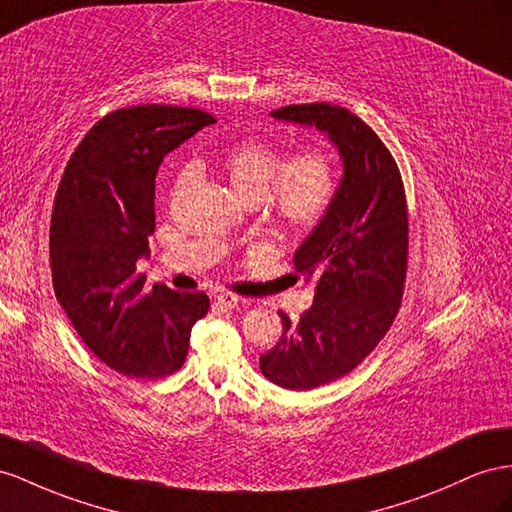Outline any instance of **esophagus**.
Masks as SVG:
<instances>
[{
    "mask_svg": "<svg viewBox=\"0 0 512 512\" xmlns=\"http://www.w3.org/2000/svg\"><path fill=\"white\" fill-rule=\"evenodd\" d=\"M215 303H217V306L226 308V310H232V308H237L239 297L234 295V293H217L215 295Z\"/></svg>",
    "mask_w": 512,
    "mask_h": 512,
    "instance_id": "obj_1",
    "label": "esophagus"
}]
</instances>
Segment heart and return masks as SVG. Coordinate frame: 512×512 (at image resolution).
Wrapping results in <instances>:
<instances>
[{"instance_id":"1","label":"heart","mask_w":512,"mask_h":512,"mask_svg":"<svg viewBox=\"0 0 512 512\" xmlns=\"http://www.w3.org/2000/svg\"><path fill=\"white\" fill-rule=\"evenodd\" d=\"M230 187L247 202L262 200L269 215L288 228H310L327 213L336 193V165L325 148H303L282 161L278 148L245 140L222 155ZM191 170L176 176V189Z\"/></svg>"}]
</instances>
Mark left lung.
Listing matches in <instances>:
<instances>
[{
    "instance_id": "8db88e82",
    "label": "left lung",
    "mask_w": 512,
    "mask_h": 512,
    "mask_svg": "<svg viewBox=\"0 0 512 512\" xmlns=\"http://www.w3.org/2000/svg\"><path fill=\"white\" fill-rule=\"evenodd\" d=\"M271 116L325 133L342 159L334 200L293 256L316 282L312 308L297 323L280 312V342L260 355L271 383L314 390L349 375L396 319L407 275L405 189L390 150L349 109L308 103Z\"/></svg>"
}]
</instances>
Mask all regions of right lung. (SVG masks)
<instances>
[{
  "label": "right lung",
  "instance_id": "right-lung-1",
  "mask_svg": "<svg viewBox=\"0 0 512 512\" xmlns=\"http://www.w3.org/2000/svg\"><path fill=\"white\" fill-rule=\"evenodd\" d=\"M215 118L193 107L137 105L107 114L68 161L51 215L53 290L86 347L127 377L159 379L183 366L206 293L155 284L150 256L155 176L163 157Z\"/></svg>",
  "mask_w": 512,
  "mask_h": 512
}]
</instances>
